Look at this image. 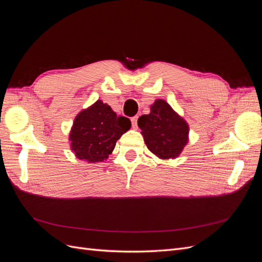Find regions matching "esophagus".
<instances>
[{
	"label": "esophagus",
	"mask_w": 262,
	"mask_h": 262,
	"mask_svg": "<svg viewBox=\"0 0 262 262\" xmlns=\"http://www.w3.org/2000/svg\"><path fill=\"white\" fill-rule=\"evenodd\" d=\"M138 118H139L138 116L131 118V122H132V128L133 129H136L137 126H138Z\"/></svg>",
	"instance_id": "obj_1"
}]
</instances>
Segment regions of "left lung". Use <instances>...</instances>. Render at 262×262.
I'll return each instance as SVG.
<instances>
[{
    "label": "left lung",
    "mask_w": 262,
    "mask_h": 262,
    "mask_svg": "<svg viewBox=\"0 0 262 262\" xmlns=\"http://www.w3.org/2000/svg\"><path fill=\"white\" fill-rule=\"evenodd\" d=\"M144 142L158 157L175 158L188 142V124L165 100L158 99L150 106V113L139 118Z\"/></svg>",
    "instance_id": "8db88e82"
}]
</instances>
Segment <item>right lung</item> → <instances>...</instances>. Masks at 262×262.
Segmentation results:
<instances>
[{
	"mask_svg": "<svg viewBox=\"0 0 262 262\" xmlns=\"http://www.w3.org/2000/svg\"><path fill=\"white\" fill-rule=\"evenodd\" d=\"M130 126L129 118L117 116L110 106L97 100L75 118L70 136L71 146L80 160L102 162L112 154L116 142Z\"/></svg>",
	"mask_w": 262,
	"mask_h": 262,
	"instance_id": "obj_1",
	"label": "right lung"
}]
</instances>
